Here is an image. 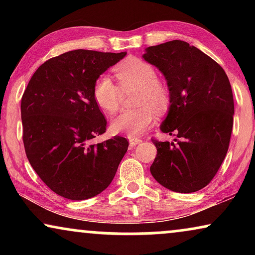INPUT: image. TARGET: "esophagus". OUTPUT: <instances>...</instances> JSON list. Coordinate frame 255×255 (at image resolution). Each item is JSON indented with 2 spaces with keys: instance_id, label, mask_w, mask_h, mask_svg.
<instances>
[{
  "instance_id": "1",
  "label": "esophagus",
  "mask_w": 255,
  "mask_h": 255,
  "mask_svg": "<svg viewBox=\"0 0 255 255\" xmlns=\"http://www.w3.org/2000/svg\"><path fill=\"white\" fill-rule=\"evenodd\" d=\"M141 141H142V139H140V138H134V137L128 138V142H130V146H132V147H133V146H135V145L140 144Z\"/></svg>"
}]
</instances>
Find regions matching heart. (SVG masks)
Segmentation results:
<instances>
[{
	"label": "heart",
	"mask_w": 255,
	"mask_h": 255,
	"mask_svg": "<svg viewBox=\"0 0 255 255\" xmlns=\"http://www.w3.org/2000/svg\"><path fill=\"white\" fill-rule=\"evenodd\" d=\"M120 86L108 75H101L94 85V100L101 109L113 115L120 110L123 92L137 89L134 104L137 109L127 110L111 122L116 133L138 137L151 128L155 112L163 113L168 108L170 93L165 82L160 81L154 66L144 59L130 57L114 68Z\"/></svg>",
	"instance_id": "1"
}]
</instances>
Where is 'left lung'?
<instances>
[{"mask_svg":"<svg viewBox=\"0 0 255 255\" xmlns=\"http://www.w3.org/2000/svg\"><path fill=\"white\" fill-rule=\"evenodd\" d=\"M167 80L168 114L160 125L174 141L152 139L156 147L151 174L167 189L194 193L208 186L229 149L235 103L221 66L182 40L149 46L142 55Z\"/></svg>","mask_w":255,"mask_h":255,"instance_id":"obj_1","label":"left lung"}]
</instances>
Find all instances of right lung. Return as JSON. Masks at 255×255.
Wrapping results in <instances>:
<instances>
[{"mask_svg":"<svg viewBox=\"0 0 255 255\" xmlns=\"http://www.w3.org/2000/svg\"><path fill=\"white\" fill-rule=\"evenodd\" d=\"M127 52H66L34 72L20 102L24 148L30 165L55 194L82 201L108 188L128 151L115 135L93 144L107 130L94 100V85Z\"/></svg>","mask_w":255,"mask_h":255,"instance_id":"right-lung-1","label":"right lung"}]
</instances>
